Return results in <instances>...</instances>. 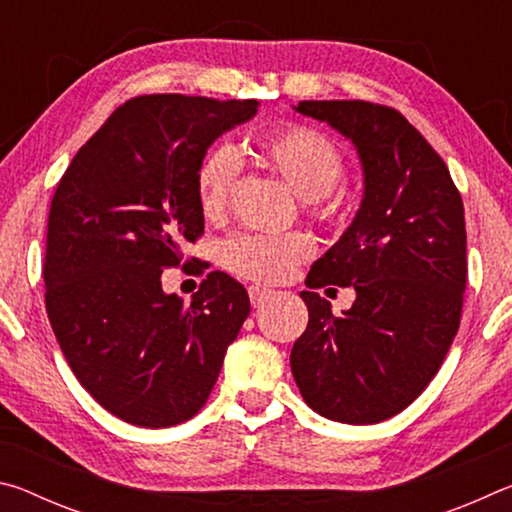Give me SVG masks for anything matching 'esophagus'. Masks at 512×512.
Listing matches in <instances>:
<instances>
[{
  "label": "esophagus",
  "mask_w": 512,
  "mask_h": 512,
  "mask_svg": "<svg viewBox=\"0 0 512 512\" xmlns=\"http://www.w3.org/2000/svg\"><path fill=\"white\" fill-rule=\"evenodd\" d=\"M273 289L268 287H262V284H253V287L248 289V296H250V302H253V307H259L264 305V302L273 296Z\"/></svg>",
  "instance_id": "1"
}]
</instances>
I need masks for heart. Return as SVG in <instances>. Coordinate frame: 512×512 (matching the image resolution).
<instances>
[{"label":"heart","instance_id":"1","mask_svg":"<svg viewBox=\"0 0 512 512\" xmlns=\"http://www.w3.org/2000/svg\"><path fill=\"white\" fill-rule=\"evenodd\" d=\"M250 153L305 198L311 216L327 223L348 219V196L336 189L343 176V153L332 137L305 124H284L255 135ZM239 162L228 146L207 151L196 167V198L207 221L228 212ZM314 255V241L302 232L287 235H241L228 241L223 264L255 282H282Z\"/></svg>","mask_w":512,"mask_h":512}]
</instances>
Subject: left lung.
<instances>
[{"instance_id":"obj_1","label":"left lung","mask_w":512,"mask_h":512,"mask_svg":"<svg viewBox=\"0 0 512 512\" xmlns=\"http://www.w3.org/2000/svg\"><path fill=\"white\" fill-rule=\"evenodd\" d=\"M296 110L350 137L366 189L350 228L307 275L309 325L291 372L316 413L375 424L429 386L461 325L463 201L443 158L395 108L354 99ZM329 283L358 291L341 317L315 293Z\"/></svg>"}]
</instances>
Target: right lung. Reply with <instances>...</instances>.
<instances>
[{
	"label": "right lung",
	"mask_w": 512,
	"mask_h": 512,
	"mask_svg": "<svg viewBox=\"0 0 512 512\" xmlns=\"http://www.w3.org/2000/svg\"><path fill=\"white\" fill-rule=\"evenodd\" d=\"M255 112V99H128L81 146L51 198L49 323L81 386L124 422L162 429L194 418L250 314L246 289L228 273H207L192 302L167 296L160 277L187 266L185 246L203 237L198 162Z\"/></svg>",
	"instance_id": "1"
}]
</instances>
